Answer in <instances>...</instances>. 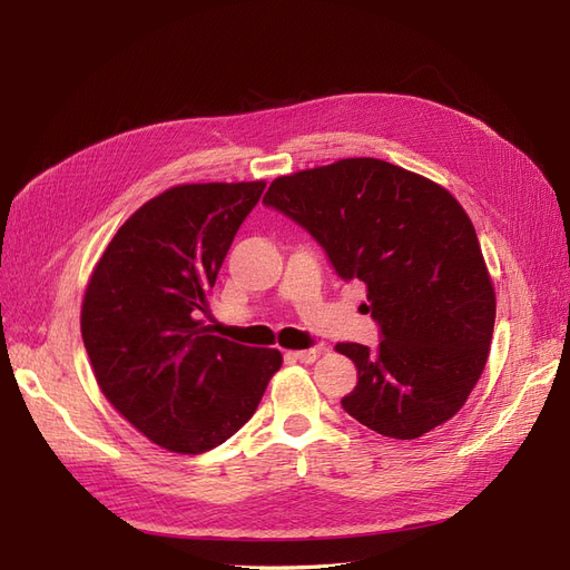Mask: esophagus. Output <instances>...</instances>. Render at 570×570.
I'll use <instances>...</instances> for the list:
<instances>
[{"mask_svg":"<svg viewBox=\"0 0 570 570\" xmlns=\"http://www.w3.org/2000/svg\"><path fill=\"white\" fill-rule=\"evenodd\" d=\"M295 361H302V364H314V361L321 356V347L312 350H299V352H287Z\"/></svg>","mask_w":570,"mask_h":570,"instance_id":"1","label":"esophagus"}]
</instances>
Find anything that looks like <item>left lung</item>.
I'll list each match as a JSON object with an SVG mask.
<instances>
[{"label":"left lung","instance_id":"1","mask_svg":"<svg viewBox=\"0 0 570 570\" xmlns=\"http://www.w3.org/2000/svg\"><path fill=\"white\" fill-rule=\"evenodd\" d=\"M264 202L314 235L337 275L366 285L381 344L340 342L358 371L342 406L375 433L416 440L456 416L488 364L494 285L450 189L381 159L275 178Z\"/></svg>","mask_w":570,"mask_h":570}]
</instances>
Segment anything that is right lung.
<instances>
[{"label": "right lung", "instance_id": "right-lung-1", "mask_svg": "<svg viewBox=\"0 0 570 570\" xmlns=\"http://www.w3.org/2000/svg\"><path fill=\"white\" fill-rule=\"evenodd\" d=\"M266 183H189L142 204L85 287L80 333L101 394L132 428L202 454L243 428L283 354L212 335L218 268Z\"/></svg>", "mask_w": 570, "mask_h": 570}]
</instances>
